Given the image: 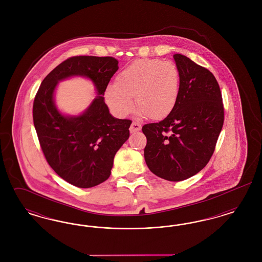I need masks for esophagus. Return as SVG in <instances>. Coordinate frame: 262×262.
Masks as SVG:
<instances>
[{
  "instance_id": "esophagus-1",
  "label": "esophagus",
  "mask_w": 262,
  "mask_h": 262,
  "mask_svg": "<svg viewBox=\"0 0 262 262\" xmlns=\"http://www.w3.org/2000/svg\"><path fill=\"white\" fill-rule=\"evenodd\" d=\"M141 129V125L140 124H138L137 122H133V124L130 125V127H129V132L133 134V133H137V132H139Z\"/></svg>"
}]
</instances>
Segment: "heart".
<instances>
[{"mask_svg":"<svg viewBox=\"0 0 262 262\" xmlns=\"http://www.w3.org/2000/svg\"><path fill=\"white\" fill-rule=\"evenodd\" d=\"M180 94V72L172 62L141 59L129 63L116 77V83L105 90V101L113 113L125 117L137 114L161 120L174 110Z\"/></svg>","mask_w":262,"mask_h":262,"instance_id":"1","label":"heart"}]
</instances>
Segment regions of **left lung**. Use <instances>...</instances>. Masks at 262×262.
I'll use <instances>...</instances> for the list:
<instances>
[{
	"label": "left lung",
	"instance_id": "left-lung-1",
	"mask_svg": "<svg viewBox=\"0 0 262 262\" xmlns=\"http://www.w3.org/2000/svg\"><path fill=\"white\" fill-rule=\"evenodd\" d=\"M174 60L180 72L178 102L163 121L143 125L142 133L150 171L180 182L209 162L224 123V107L211 72L181 54H174Z\"/></svg>",
	"mask_w": 262,
	"mask_h": 262
}]
</instances>
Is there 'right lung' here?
<instances>
[{
    "label": "right lung",
    "mask_w": 262,
    "mask_h": 262,
    "mask_svg": "<svg viewBox=\"0 0 262 262\" xmlns=\"http://www.w3.org/2000/svg\"><path fill=\"white\" fill-rule=\"evenodd\" d=\"M118 63L113 57H72L43 79L33 102V123L44 156L57 174L75 187L105 182L117 151L129 137L132 121L114 118L103 97ZM74 76L90 79L98 96L80 115H63L55 106L54 90L59 81Z\"/></svg>",
    "instance_id": "add662e5"
}]
</instances>
